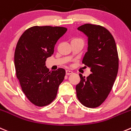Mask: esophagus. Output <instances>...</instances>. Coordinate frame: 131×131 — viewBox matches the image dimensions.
<instances>
[{"instance_id": "esophagus-1", "label": "esophagus", "mask_w": 131, "mask_h": 131, "mask_svg": "<svg viewBox=\"0 0 131 131\" xmlns=\"http://www.w3.org/2000/svg\"><path fill=\"white\" fill-rule=\"evenodd\" d=\"M73 73V72L71 70H66V74L67 75H70V74H72Z\"/></svg>"}]
</instances>
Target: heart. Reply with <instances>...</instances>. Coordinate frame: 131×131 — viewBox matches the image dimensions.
I'll use <instances>...</instances> for the list:
<instances>
[{"instance_id":"1","label":"heart","mask_w":131,"mask_h":131,"mask_svg":"<svg viewBox=\"0 0 131 131\" xmlns=\"http://www.w3.org/2000/svg\"><path fill=\"white\" fill-rule=\"evenodd\" d=\"M75 39H80V40H82V39H81V38H75Z\"/></svg>"}]
</instances>
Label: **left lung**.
<instances>
[{
	"label": "left lung",
	"instance_id": "obj_1",
	"mask_svg": "<svg viewBox=\"0 0 131 131\" xmlns=\"http://www.w3.org/2000/svg\"><path fill=\"white\" fill-rule=\"evenodd\" d=\"M77 29L88 37V51L82 63L91 68L76 86L77 96L83 106L95 108L101 106L112 90L118 71V54L116 43L110 31L99 25L86 24Z\"/></svg>",
	"mask_w": 131,
	"mask_h": 131
}]
</instances>
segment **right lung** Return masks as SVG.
I'll list each match as a JSON object with an SVG mask.
<instances>
[{
	"label": "right lung",
	"instance_id": "add662e5",
	"mask_svg": "<svg viewBox=\"0 0 131 131\" xmlns=\"http://www.w3.org/2000/svg\"><path fill=\"white\" fill-rule=\"evenodd\" d=\"M67 30L63 27L33 26L18 41L14 60L16 77L26 97L35 106L50 104L64 80L65 70L49 72L45 61L54 54L56 43Z\"/></svg>",
	"mask_w": 131,
	"mask_h": 131
}]
</instances>
